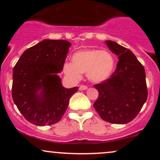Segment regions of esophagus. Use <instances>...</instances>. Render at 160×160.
<instances>
[{"mask_svg": "<svg viewBox=\"0 0 160 160\" xmlns=\"http://www.w3.org/2000/svg\"><path fill=\"white\" fill-rule=\"evenodd\" d=\"M88 89V87L86 86H80V87H79V89H80V90H86V89Z\"/></svg>", "mask_w": 160, "mask_h": 160, "instance_id": "34e87169", "label": "esophagus"}]
</instances>
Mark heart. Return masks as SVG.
Returning a JSON list of instances; mask_svg holds the SVG:
<instances>
[{
	"label": "heart",
	"instance_id": "1",
	"mask_svg": "<svg viewBox=\"0 0 160 160\" xmlns=\"http://www.w3.org/2000/svg\"><path fill=\"white\" fill-rule=\"evenodd\" d=\"M72 63L64 65V72L69 78L79 80L81 74H86L89 81L99 83L107 80L115 70V58L108 51L89 49L75 52Z\"/></svg>",
	"mask_w": 160,
	"mask_h": 160
}]
</instances>
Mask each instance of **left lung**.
<instances>
[{
    "mask_svg": "<svg viewBox=\"0 0 160 160\" xmlns=\"http://www.w3.org/2000/svg\"><path fill=\"white\" fill-rule=\"evenodd\" d=\"M104 43L119 61L111 78L94 85L98 97L93 106L104 121L126 124L135 118L148 98L145 70L131 50L111 40Z\"/></svg>",
    "mask_w": 160,
    "mask_h": 160,
    "instance_id": "8db88e82",
    "label": "left lung"
}]
</instances>
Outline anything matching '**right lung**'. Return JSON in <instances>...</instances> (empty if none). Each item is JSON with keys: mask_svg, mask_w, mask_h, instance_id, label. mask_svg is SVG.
I'll use <instances>...</instances> for the list:
<instances>
[{"mask_svg": "<svg viewBox=\"0 0 160 160\" xmlns=\"http://www.w3.org/2000/svg\"><path fill=\"white\" fill-rule=\"evenodd\" d=\"M71 43L43 40L24 52L12 72V97L31 123L43 126L58 122L69 99L79 87L66 89L58 76L63 69Z\"/></svg>", "mask_w": 160, "mask_h": 160, "instance_id": "right-lung-1", "label": "right lung"}]
</instances>
